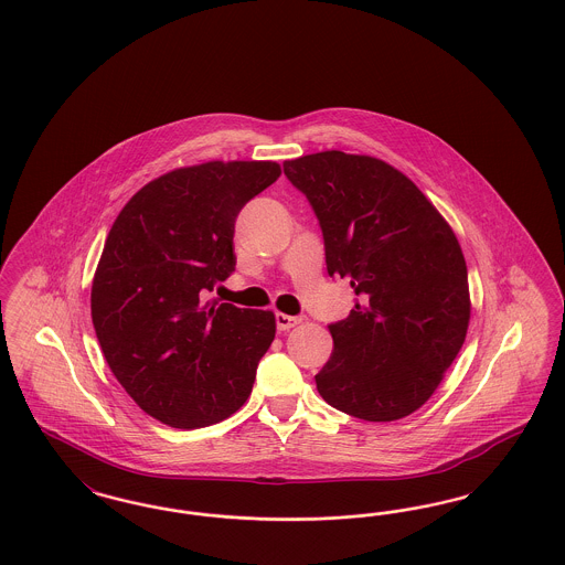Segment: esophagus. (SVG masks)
<instances>
[{"label": "esophagus", "instance_id": "34e87169", "mask_svg": "<svg viewBox=\"0 0 565 565\" xmlns=\"http://www.w3.org/2000/svg\"><path fill=\"white\" fill-rule=\"evenodd\" d=\"M275 322H277L279 330H290V328H295V326L300 323V318L288 316V313H277V316H275Z\"/></svg>", "mask_w": 565, "mask_h": 565}]
</instances>
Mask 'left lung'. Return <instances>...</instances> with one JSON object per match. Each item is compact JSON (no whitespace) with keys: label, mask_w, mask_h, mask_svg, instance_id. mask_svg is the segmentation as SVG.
<instances>
[{"label":"left lung","mask_w":565,"mask_h":565,"mask_svg":"<svg viewBox=\"0 0 565 565\" xmlns=\"http://www.w3.org/2000/svg\"><path fill=\"white\" fill-rule=\"evenodd\" d=\"M322 226L326 269L348 277L350 316L330 323L316 375L326 403L364 422H396L428 403L466 341L468 269L454 228L403 171L326 150L284 162Z\"/></svg>","instance_id":"left-lung-1"}]
</instances>
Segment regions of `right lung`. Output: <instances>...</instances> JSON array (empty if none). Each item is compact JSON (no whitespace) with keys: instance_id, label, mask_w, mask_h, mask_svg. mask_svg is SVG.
Returning a JSON list of instances; mask_svg holds the SVG:
<instances>
[{"instance_id":"add662e5","label":"right lung","mask_w":565,"mask_h":565,"mask_svg":"<svg viewBox=\"0 0 565 565\" xmlns=\"http://www.w3.org/2000/svg\"><path fill=\"white\" fill-rule=\"evenodd\" d=\"M279 175L275 161L180 167L137 190L109 228L93 277V326L127 394L171 428L217 424L252 394L275 316L205 292L235 270L243 205Z\"/></svg>"}]
</instances>
